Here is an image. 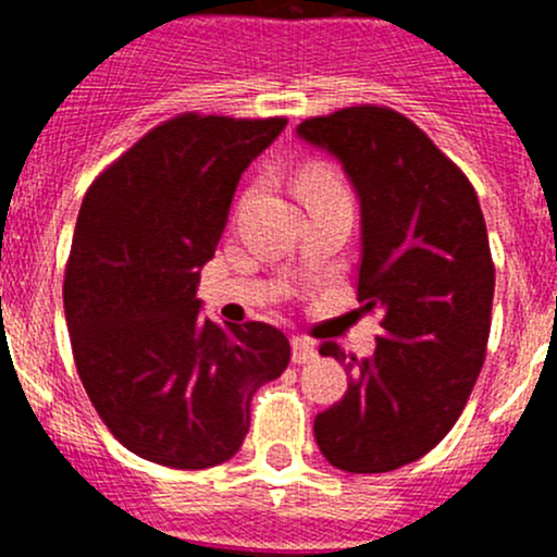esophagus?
I'll use <instances>...</instances> for the list:
<instances>
[{
  "label": "esophagus",
  "mask_w": 557,
  "mask_h": 557,
  "mask_svg": "<svg viewBox=\"0 0 557 557\" xmlns=\"http://www.w3.org/2000/svg\"><path fill=\"white\" fill-rule=\"evenodd\" d=\"M290 347H294V363H310L318 358V350H314L312 342L305 339V336H294Z\"/></svg>",
  "instance_id": "esophagus-1"
}]
</instances>
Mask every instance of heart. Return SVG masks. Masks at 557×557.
Wrapping results in <instances>:
<instances>
[{
    "label": "heart",
    "instance_id": "b5f03b06",
    "mask_svg": "<svg viewBox=\"0 0 557 557\" xmlns=\"http://www.w3.org/2000/svg\"><path fill=\"white\" fill-rule=\"evenodd\" d=\"M299 194L307 201V207L318 205V201L331 199V196H345L347 188L331 166L310 164L299 177Z\"/></svg>",
    "mask_w": 557,
    "mask_h": 557
}]
</instances>
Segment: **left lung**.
I'll return each mask as SVG.
<instances>
[{"label":"left lung","instance_id":"8db88e82","mask_svg":"<svg viewBox=\"0 0 557 557\" xmlns=\"http://www.w3.org/2000/svg\"><path fill=\"white\" fill-rule=\"evenodd\" d=\"M296 134L342 161L361 201V310L383 312L372 358L323 342L350 374L314 418L331 466L380 474L434 450L463 412L491 334L493 269L469 177L391 107L307 117Z\"/></svg>","mask_w":557,"mask_h":557}]
</instances>
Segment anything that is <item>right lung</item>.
<instances>
[{"label": "right lung", "instance_id": "1", "mask_svg": "<svg viewBox=\"0 0 557 557\" xmlns=\"http://www.w3.org/2000/svg\"><path fill=\"white\" fill-rule=\"evenodd\" d=\"M285 123L183 112L86 190L64 274L66 329L94 409L139 458L170 469L228 460L250 429L252 393L288 367L283 331L218 325L196 299L239 177Z\"/></svg>", "mask_w": 557, "mask_h": 557}]
</instances>
